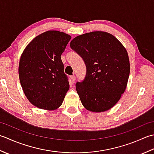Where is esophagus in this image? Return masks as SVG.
I'll use <instances>...</instances> for the list:
<instances>
[{"instance_id": "34e87169", "label": "esophagus", "mask_w": 154, "mask_h": 154, "mask_svg": "<svg viewBox=\"0 0 154 154\" xmlns=\"http://www.w3.org/2000/svg\"><path fill=\"white\" fill-rule=\"evenodd\" d=\"M70 81L72 83H74V82L76 81V77H75V76H70Z\"/></svg>"}]
</instances>
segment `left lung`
Returning a JSON list of instances; mask_svg holds the SVG:
<instances>
[{
	"mask_svg": "<svg viewBox=\"0 0 154 154\" xmlns=\"http://www.w3.org/2000/svg\"><path fill=\"white\" fill-rule=\"evenodd\" d=\"M70 46L86 66L85 79L76 86L84 107L93 112L114 107L129 78L130 60L125 47L114 35L103 31L81 34Z\"/></svg>",
	"mask_w": 154,
	"mask_h": 154,
	"instance_id": "8db88e82",
	"label": "left lung"
}]
</instances>
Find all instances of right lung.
I'll list each match as a JSON object with an SVG mask.
<instances>
[{
  "instance_id": "1",
  "label": "right lung",
  "mask_w": 154,
  "mask_h": 154,
  "mask_svg": "<svg viewBox=\"0 0 154 154\" xmlns=\"http://www.w3.org/2000/svg\"><path fill=\"white\" fill-rule=\"evenodd\" d=\"M71 36L48 30L36 36L21 54L18 75L22 88L36 107L55 110L62 105L69 90L61 54Z\"/></svg>"
}]
</instances>
